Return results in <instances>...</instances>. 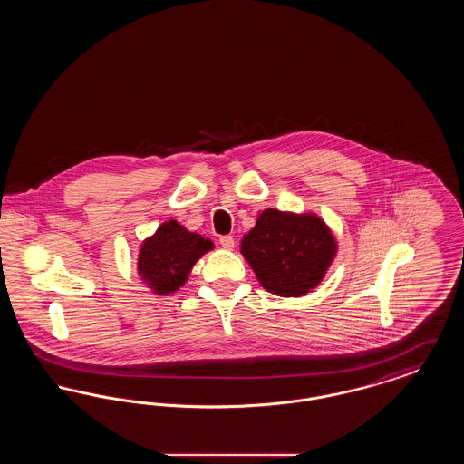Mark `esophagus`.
<instances>
[{
	"instance_id": "1",
	"label": "esophagus",
	"mask_w": 464,
	"mask_h": 464,
	"mask_svg": "<svg viewBox=\"0 0 464 464\" xmlns=\"http://www.w3.org/2000/svg\"><path fill=\"white\" fill-rule=\"evenodd\" d=\"M219 243H221L222 246H224L226 250H233V246H235V238H233V237H221V238H219Z\"/></svg>"
}]
</instances>
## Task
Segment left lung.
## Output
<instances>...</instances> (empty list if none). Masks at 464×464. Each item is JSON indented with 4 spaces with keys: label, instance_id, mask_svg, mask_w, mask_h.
<instances>
[{
    "label": "left lung",
    "instance_id": "left-lung-1",
    "mask_svg": "<svg viewBox=\"0 0 464 464\" xmlns=\"http://www.w3.org/2000/svg\"><path fill=\"white\" fill-rule=\"evenodd\" d=\"M259 284L282 297L318 287L337 254V240L322 218L266 208L240 243Z\"/></svg>",
    "mask_w": 464,
    "mask_h": 464
}]
</instances>
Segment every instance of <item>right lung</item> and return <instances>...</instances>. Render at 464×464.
Masks as SVG:
<instances>
[{
    "mask_svg": "<svg viewBox=\"0 0 464 464\" xmlns=\"http://www.w3.org/2000/svg\"><path fill=\"white\" fill-rule=\"evenodd\" d=\"M212 248V240L170 219L140 245L137 273L155 295H170L184 287L193 266Z\"/></svg>",
    "mask_w": 464,
    "mask_h": 464,
    "instance_id": "1",
    "label": "right lung"
}]
</instances>
